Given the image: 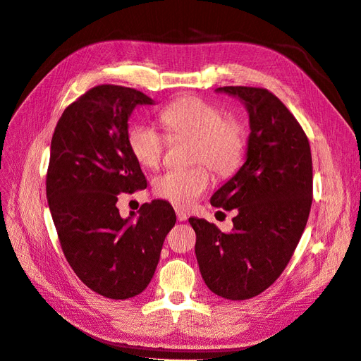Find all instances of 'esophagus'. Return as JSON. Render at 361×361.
Masks as SVG:
<instances>
[{
  "label": "esophagus",
  "instance_id": "34e87169",
  "mask_svg": "<svg viewBox=\"0 0 361 361\" xmlns=\"http://www.w3.org/2000/svg\"><path fill=\"white\" fill-rule=\"evenodd\" d=\"M176 216H178V221H187V214L182 212V211H176Z\"/></svg>",
  "mask_w": 361,
  "mask_h": 361
}]
</instances>
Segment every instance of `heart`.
Returning <instances> with one entry per match:
<instances>
[{
	"mask_svg": "<svg viewBox=\"0 0 361 361\" xmlns=\"http://www.w3.org/2000/svg\"><path fill=\"white\" fill-rule=\"evenodd\" d=\"M161 122L171 138H192L191 159L206 162L216 174L228 176L241 166L247 135L241 122L223 117L221 108L197 96L180 97L161 111ZM167 137L150 123L137 122L128 133V146L134 158L146 169H157ZM211 185V173L204 166L171 169L155 179L158 197L179 207H190Z\"/></svg>",
	"mask_w": 361,
	"mask_h": 361,
	"instance_id": "1",
	"label": "heart"
}]
</instances>
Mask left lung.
<instances>
[{"label": "left lung", "mask_w": 361, "mask_h": 361, "mask_svg": "<svg viewBox=\"0 0 361 361\" xmlns=\"http://www.w3.org/2000/svg\"><path fill=\"white\" fill-rule=\"evenodd\" d=\"M248 113L245 162L211 197L236 211L232 232L190 218L202 277L218 297L248 300L274 283L297 248L312 206L309 140L277 96L257 87H220Z\"/></svg>", "instance_id": "8db88e82"}]
</instances>
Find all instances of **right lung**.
I'll list each match as a JSON object with an SVG mask.
<instances>
[{
  "label": "right lung",
  "mask_w": 361,
  "mask_h": 361,
  "mask_svg": "<svg viewBox=\"0 0 361 361\" xmlns=\"http://www.w3.org/2000/svg\"><path fill=\"white\" fill-rule=\"evenodd\" d=\"M154 104L129 87H93L64 110L51 141L47 197L63 253L85 286L111 300L147 288L176 223L164 200L128 218L116 206L120 192L147 187L128 146V120L137 106Z\"/></svg>",
  "instance_id": "right-lung-1"
}]
</instances>
